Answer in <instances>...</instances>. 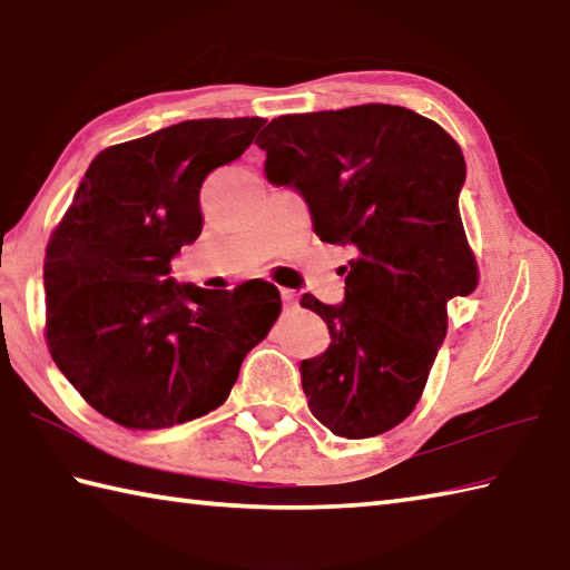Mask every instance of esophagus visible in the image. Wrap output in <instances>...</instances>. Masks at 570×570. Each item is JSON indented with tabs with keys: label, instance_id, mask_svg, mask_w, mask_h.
<instances>
[{
	"label": "esophagus",
	"instance_id": "obj_1",
	"mask_svg": "<svg viewBox=\"0 0 570 570\" xmlns=\"http://www.w3.org/2000/svg\"><path fill=\"white\" fill-rule=\"evenodd\" d=\"M281 297H283L285 305H297V293H295V289L283 287V289H281Z\"/></svg>",
	"mask_w": 570,
	"mask_h": 570
}]
</instances>
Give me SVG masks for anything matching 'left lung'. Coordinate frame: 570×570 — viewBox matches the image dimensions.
Listing matches in <instances>:
<instances>
[{
    "instance_id": "obj_1",
    "label": "left lung",
    "mask_w": 570,
    "mask_h": 570,
    "mask_svg": "<svg viewBox=\"0 0 570 570\" xmlns=\"http://www.w3.org/2000/svg\"><path fill=\"white\" fill-rule=\"evenodd\" d=\"M255 145L268 181L305 199L315 234L356 250L342 305L302 297L332 336L299 364L309 411L334 435L386 433L421 399L448 302L478 287L460 147L438 122L383 102L283 115Z\"/></svg>"
}]
</instances>
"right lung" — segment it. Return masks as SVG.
I'll list each match as a JSON object with an SVG mask.
<instances>
[{
    "instance_id": "right-lung-1",
    "label": "right lung",
    "mask_w": 570,
    "mask_h": 570,
    "mask_svg": "<svg viewBox=\"0 0 570 570\" xmlns=\"http://www.w3.org/2000/svg\"><path fill=\"white\" fill-rule=\"evenodd\" d=\"M263 118L169 125L90 161L46 248V342L92 409L139 431L218 409L281 315L268 283H177L202 234V184L250 147Z\"/></svg>"
}]
</instances>
